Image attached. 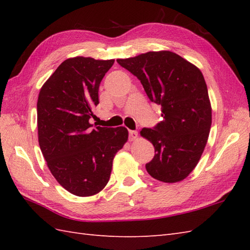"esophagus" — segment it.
I'll return each mask as SVG.
<instances>
[{
	"instance_id": "34e87169",
	"label": "esophagus",
	"mask_w": 250,
	"mask_h": 250,
	"mask_svg": "<svg viewBox=\"0 0 250 250\" xmlns=\"http://www.w3.org/2000/svg\"><path fill=\"white\" fill-rule=\"evenodd\" d=\"M137 137H139V133L136 131H129V140L130 141H135Z\"/></svg>"
}]
</instances>
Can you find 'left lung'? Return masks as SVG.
I'll return each instance as SVG.
<instances>
[{
    "label": "left lung",
    "instance_id": "left-lung-1",
    "mask_svg": "<svg viewBox=\"0 0 250 250\" xmlns=\"http://www.w3.org/2000/svg\"><path fill=\"white\" fill-rule=\"evenodd\" d=\"M117 62L140 79L151 102L161 105L163 121L155 129L141 131L156 152L146 164L147 172L163 183L182 182L199 163L211 125L203 74L168 50L148 51Z\"/></svg>",
    "mask_w": 250,
    "mask_h": 250
}]
</instances>
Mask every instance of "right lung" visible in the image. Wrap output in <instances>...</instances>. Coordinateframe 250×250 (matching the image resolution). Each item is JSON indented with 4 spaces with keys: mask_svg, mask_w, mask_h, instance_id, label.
I'll return each instance as SVG.
<instances>
[{
    "mask_svg": "<svg viewBox=\"0 0 250 250\" xmlns=\"http://www.w3.org/2000/svg\"><path fill=\"white\" fill-rule=\"evenodd\" d=\"M115 60L68 58L41 88L37 132L51 174L74 195L91 196L107 185L113 160L128 141L125 126L90 124L99 87Z\"/></svg>",
    "mask_w": 250,
    "mask_h": 250,
    "instance_id": "1",
    "label": "right lung"
}]
</instances>
